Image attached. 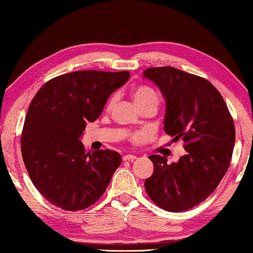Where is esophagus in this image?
<instances>
[{
    "instance_id": "esophagus-1",
    "label": "esophagus",
    "mask_w": 253,
    "mask_h": 253,
    "mask_svg": "<svg viewBox=\"0 0 253 253\" xmlns=\"http://www.w3.org/2000/svg\"><path fill=\"white\" fill-rule=\"evenodd\" d=\"M134 159H136V155H133V154L123 155V161H133Z\"/></svg>"
}]
</instances>
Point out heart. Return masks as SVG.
<instances>
[{"instance_id": "b5f03b06", "label": "heart", "mask_w": 253, "mask_h": 253, "mask_svg": "<svg viewBox=\"0 0 253 253\" xmlns=\"http://www.w3.org/2000/svg\"><path fill=\"white\" fill-rule=\"evenodd\" d=\"M132 96H133L134 102H136V105L138 107L146 105V103H157V105L159 103L158 93L155 92L152 87H148V86H138V87L133 88ZM115 100H116L115 95L110 96L108 101H107V105H106L107 108H110V107L114 105V102H115ZM134 137L138 138L139 137V134H134Z\"/></svg>"}]
</instances>
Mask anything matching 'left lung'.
<instances>
[{
	"label": "left lung",
	"mask_w": 253,
	"mask_h": 253,
	"mask_svg": "<svg viewBox=\"0 0 253 253\" xmlns=\"http://www.w3.org/2000/svg\"><path fill=\"white\" fill-rule=\"evenodd\" d=\"M166 100L165 131L182 138L186 154L167 165L161 155H150L154 171L145 190L159 207L183 212L204 202L219 185L231 160L235 126L220 92L205 78L172 67L144 72Z\"/></svg>",
	"instance_id": "obj_1"
}]
</instances>
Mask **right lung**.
<instances>
[{"label": "right lung", "instance_id": "right-lung-1", "mask_svg": "<svg viewBox=\"0 0 253 253\" xmlns=\"http://www.w3.org/2000/svg\"><path fill=\"white\" fill-rule=\"evenodd\" d=\"M129 77V71H75L50 79L34 95L24 122L22 155L31 181L53 205L81 211L106 191L121 154L86 153L81 137Z\"/></svg>", "mask_w": 253, "mask_h": 253}]
</instances>
